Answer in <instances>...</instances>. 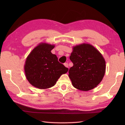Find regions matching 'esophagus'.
<instances>
[{
	"label": "esophagus",
	"instance_id": "34e87169",
	"mask_svg": "<svg viewBox=\"0 0 125 125\" xmlns=\"http://www.w3.org/2000/svg\"><path fill=\"white\" fill-rule=\"evenodd\" d=\"M64 66H65V67L68 68V63H65L64 64Z\"/></svg>",
	"mask_w": 125,
	"mask_h": 125
}]
</instances>
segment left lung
I'll list each match as a JSON object with an SVG mask.
<instances>
[{"label":"left lung","mask_w":125,"mask_h":125,"mask_svg":"<svg viewBox=\"0 0 125 125\" xmlns=\"http://www.w3.org/2000/svg\"><path fill=\"white\" fill-rule=\"evenodd\" d=\"M70 59L73 65L69 69V76L73 87L86 91L100 83L105 73V61L92 45L84 43L74 47Z\"/></svg>","instance_id":"8db88e82"}]
</instances>
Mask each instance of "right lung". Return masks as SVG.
Masks as SVG:
<instances>
[{"mask_svg": "<svg viewBox=\"0 0 125 125\" xmlns=\"http://www.w3.org/2000/svg\"><path fill=\"white\" fill-rule=\"evenodd\" d=\"M54 48L53 45L40 43L26 59V78L37 88L45 89L53 86L62 74L68 72V68L58 62L56 55L51 52Z\"/></svg>", "mask_w": 125, "mask_h": 125, "instance_id": "obj_1", "label": "right lung"}]
</instances>
